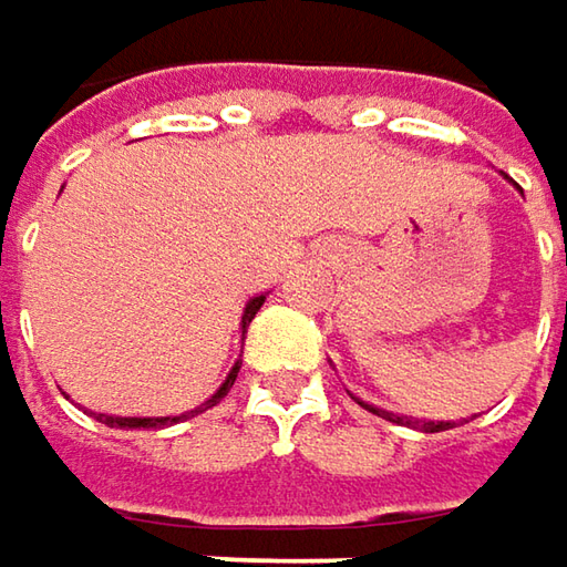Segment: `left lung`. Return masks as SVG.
<instances>
[{"mask_svg": "<svg viewBox=\"0 0 567 567\" xmlns=\"http://www.w3.org/2000/svg\"><path fill=\"white\" fill-rule=\"evenodd\" d=\"M361 403V400H358ZM364 410H371L374 416H384L390 423H403L400 416H393V413H386V410H378V406H371V403H361ZM406 425H413V420H406ZM416 429V425H413ZM445 429H452V423H423V432H445Z\"/></svg>", "mask_w": 567, "mask_h": 567, "instance_id": "left-lung-1", "label": "left lung"}]
</instances>
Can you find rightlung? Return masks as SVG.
<instances>
[{
  "mask_svg": "<svg viewBox=\"0 0 567 567\" xmlns=\"http://www.w3.org/2000/svg\"><path fill=\"white\" fill-rule=\"evenodd\" d=\"M264 300H267L264 293H261V297H251V300H248V306H245V316H241V332H245V329H248V322H251V319L258 316V309L264 306ZM235 378H238V361H235V368L228 371L225 384L219 386V390H216V393H213V396H209L206 403H199L196 410H186V413H181V416H154V420H151V416H105V413H96V420H100V423H105V425H112V429H161V425H174V423H181V420H189V416H196V413H203V410H209V406H216V403L223 400L225 393L231 390Z\"/></svg>",
  "mask_w": 567,
  "mask_h": 567,
  "instance_id": "right-lung-1",
  "label": "right lung"
}]
</instances>
